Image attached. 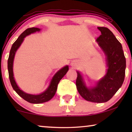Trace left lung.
Here are the masks:
<instances>
[{"label": "left lung", "mask_w": 132, "mask_h": 132, "mask_svg": "<svg viewBox=\"0 0 132 132\" xmlns=\"http://www.w3.org/2000/svg\"><path fill=\"white\" fill-rule=\"evenodd\" d=\"M97 28L101 35L96 41L106 56L107 72L96 85L88 88L80 73L77 71L76 84L79 93L86 100L104 103L109 101L123 84L126 62L121 44L112 32L104 27Z\"/></svg>", "instance_id": "left-lung-1"}]
</instances>
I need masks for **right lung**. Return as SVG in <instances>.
<instances>
[{
	"mask_svg": "<svg viewBox=\"0 0 132 132\" xmlns=\"http://www.w3.org/2000/svg\"><path fill=\"white\" fill-rule=\"evenodd\" d=\"M40 31V29L37 28H28L26 30H25L19 36L17 40L13 43L12 46L11 48L10 55L8 59V70L9 73V77L11 84L12 87L13 88L14 91L20 96L21 98H23L27 102L30 103L34 104H38L46 102H48L50 100L53 98L55 95L56 92L57 90V85H58L59 81L61 80V79L66 75L67 72L68 70V66L66 65L64 67L59 70L54 75V76L52 78L51 82H50V85L47 88L46 91L43 92L40 94L38 95H33L27 94L23 91L22 90L20 89L19 86H17L16 84L15 79L14 77L13 73V62L15 54L16 53L18 48L20 46L21 43H23L24 38L26 36H28L32 33H34L35 32Z\"/></svg>",
	"mask_w": 132,
	"mask_h": 132,
	"instance_id": "right-lung-1",
	"label": "right lung"
}]
</instances>
